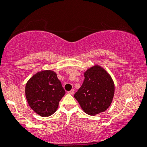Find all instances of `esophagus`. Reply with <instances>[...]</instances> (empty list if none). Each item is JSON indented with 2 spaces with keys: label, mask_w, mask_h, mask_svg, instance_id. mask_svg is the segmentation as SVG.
<instances>
[{
  "label": "esophagus",
  "mask_w": 147,
  "mask_h": 147,
  "mask_svg": "<svg viewBox=\"0 0 147 147\" xmlns=\"http://www.w3.org/2000/svg\"><path fill=\"white\" fill-rule=\"evenodd\" d=\"M74 89H72V90H70V91H69V92H67V94H74Z\"/></svg>",
  "instance_id": "esophagus-1"
}]
</instances>
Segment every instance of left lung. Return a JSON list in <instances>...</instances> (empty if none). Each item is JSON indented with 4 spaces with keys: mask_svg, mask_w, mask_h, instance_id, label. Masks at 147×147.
<instances>
[{
    "mask_svg": "<svg viewBox=\"0 0 147 147\" xmlns=\"http://www.w3.org/2000/svg\"><path fill=\"white\" fill-rule=\"evenodd\" d=\"M84 77L74 98L86 114L95 116L109 108L114 97V84L110 74L98 65L88 69Z\"/></svg>",
    "mask_w": 147,
    "mask_h": 147,
    "instance_id": "obj_1",
    "label": "left lung"
}]
</instances>
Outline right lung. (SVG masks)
Wrapping results in <instances>:
<instances>
[{
	"label": "right lung",
	"instance_id": "add662e5",
	"mask_svg": "<svg viewBox=\"0 0 147 147\" xmlns=\"http://www.w3.org/2000/svg\"><path fill=\"white\" fill-rule=\"evenodd\" d=\"M65 92L51 70H44L33 76L27 82L25 96L30 107L43 117L51 116L57 110Z\"/></svg>",
	"mask_w": 147,
	"mask_h": 147
}]
</instances>
